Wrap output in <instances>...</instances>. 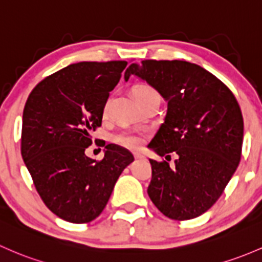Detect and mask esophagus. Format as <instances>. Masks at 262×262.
<instances>
[{"label": "esophagus", "mask_w": 262, "mask_h": 262, "mask_svg": "<svg viewBox=\"0 0 262 262\" xmlns=\"http://www.w3.org/2000/svg\"><path fill=\"white\" fill-rule=\"evenodd\" d=\"M134 157H136V159H145V157L140 153H134Z\"/></svg>", "instance_id": "obj_1"}]
</instances>
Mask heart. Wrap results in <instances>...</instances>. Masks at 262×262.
<instances>
[{"mask_svg":"<svg viewBox=\"0 0 262 262\" xmlns=\"http://www.w3.org/2000/svg\"><path fill=\"white\" fill-rule=\"evenodd\" d=\"M150 90H153V89L150 86H148V85H144V84L136 85V86L133 88V95L136 96L138 94H142V93L150 92ZM106 106H108V103L105 104V109H106ZM115 142L119 143L120 145H124V147L138 148L139 145L142 144V137L138 136V134L128 133V132H125V133L118 134V136L115 137Z\"/></svg>","mask_w":262,"mask_h":262,"instance_id":"heart-1","label":"heart"}]
</instances>
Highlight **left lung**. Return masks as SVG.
I'll list each match as a JSON object with an SVG mask.
<instances>
[{"mask_svg": "<svg viewBox=\"0 0 262 262\" xmlns=\"http://www.w3.org/2000/svg\"><path fill=\"white\" fill-rule=\"evenodd\" d=\"M147 81L167 101V114L148 148L166 161L152 164L148 196L172 220L196 219L210 210L241 159L244 118L231 90L196 64L144 60L124 79Z\"/></svg>", "mask_w": 262, "mask_h": 262, "instance_id": "left-lung-1", "label": "left lung"}]
</instances>
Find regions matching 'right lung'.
I'll list each match as a JSON object with an SVG mask.
<instances>
[{
  "label": "right lung",
  "mask_w": 262,
  "mask_h": 262,
  "mask_svg": "<svg viewBox=\"0 0 262 262\" xmlns=\"http://www.w3.org/2000/svg\"><path fill=\"white\" fill-rule=\"evenodd\" d=\"M126 64H71L38 82L25 104L22 159L43 203L68 222L95 220L134 161L129 150L115 144L105 145L99 162L85 154Z\"/></svg>",
  "instance_id": "right-lung-1"
}]
</instances>
